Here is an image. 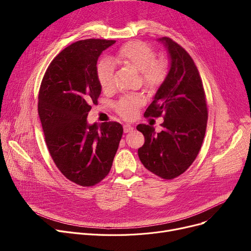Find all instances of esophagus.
<instances>
[{
    "label": "esophagus",
    "instance_id": "obj_1",
    "mask_svg": "<svg viewBox=\"0 0 251 251\" xmlns=\"http://www.w3.org/2000/svg\"><path fill=\"white\" fill-rule=\"evenodd\" d=\"M123 129H124V132L125 133H128V132H132L133 131V126H131V125H129V124H125L124 126H123Z\"/></svg>",
    "mask_w": 251,
    "mask_h": 251
}]
</instances>
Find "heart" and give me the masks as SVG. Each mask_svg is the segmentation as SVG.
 Segmentation results:
<instances>
[{
  "label": "heart",
  "instance_id": "heart-1",
  "mask_svg": "<svg viewBox=\"0 0 251 251\" xmlns=\"http://www.w3.org/2000/svg\"><path fill=\"white\" fill-rule=\"evenodd\" d=\"M155 51L142 42H131L119 49L111 60L119 65L128 66L140 72L142 81L150 88L161 85L167 75V66L155 60ZM114 66L108 60H101L97 66V78L102 90H110L114 85ZM143 102L140 96L124 97L116 104L118 114L125 119H132Z\"/></svg>",
  "mask_w": 251,
  "mask_h": 251
}]
</instances>
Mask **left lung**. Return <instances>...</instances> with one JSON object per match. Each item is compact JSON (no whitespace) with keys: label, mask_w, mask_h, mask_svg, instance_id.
I'll return each mask as SVG.
<instances>
[{"label":"left lung","mask_w":251,"mask_h":251,"mask_svg":"<svg viewBox=\"0 0 251 251\" xmlns=\"http://www.w3.org/2000/svg\"><path fill=\"white\" fill-rule=\"evenodd\" d=\"M168 50L170 69L144 116L160 117L163 130L155 133L150 125L139 124L144 136L138 149L142 165L163 179H174L191 166L204 138L207 108L204 89L192 58L169 37L159 39Z\"/></svg>","instance_id":"left-lung-1"}]
</instances>
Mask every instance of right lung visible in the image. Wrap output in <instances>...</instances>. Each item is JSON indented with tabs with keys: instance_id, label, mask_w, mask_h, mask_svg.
Returning a JSON list of instances; mask_svg holds the SVG:
<instances>
[{
	"instance_id": "right-lung-1",
	"label": "right lung",
	"mask_w": 251,
	"mask_h": 251,
	"mask_svg": "<svg viewBox=\"0 0 251 251\" xmlns=\"http://www.w3.org/2000/svg\"><path fill=\"white\" fill-rule=\"evenodd\" d=\"M116 41L89 38L65 48L48 67L38 94V115L52 161L80 186H94L110 172L123 127L89 125L87 115L101 87L97 63Z\"/></svg>"
}]
</instances>
